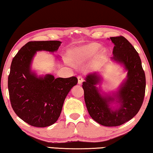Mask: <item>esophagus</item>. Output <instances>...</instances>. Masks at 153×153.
I'll return each mask as SVG.
<instances>
[{
  "mask_svg": "<svg viewBox=\"0 0 153 153\" xmlns=\"http://www.w3.org/2000/svg\"><path fill=\"white\" fill-rule=\"evenodd\" d=\"M77 79H78V84H81L84 81V78H83V77L81 76H77Z\"/></svg>",
  "mask_w": 153,
  "mask_h": 153,
  "instance_id": "1",
  "label": "esophagus"
}]
</instances>
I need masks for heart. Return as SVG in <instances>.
Listing matches in <instances>:
<instances>
[{
	"label": "heart",
	"instance_id": "heart-1",
	"mask_svg": "<svg viewBox=\"0 0 153 153\" xmlns=\"http://www.w3.org/2000/svg\"><path fill=\"white\" fill-rule=\"evenodd\" d=\"M100 49V45L97 43H92L90 45L86 46V47L82 49V51L77 54L76 59H75V61L77 63H79L82 59L86 56L94 55Z\"/></svg>",
	"mask_w": 153,
	"mask_h": 153
}]
</instances>
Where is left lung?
<instances>
[{
    "label": "left lung",
    "mask_w": 153,
    "mask_h": 153,
    "mask_svg": "<svg viewBox=\"0 0 153 153\" xmlns=\"http://www.w3.org/2000/svg\"><path fill=\"white\" fill-rule=\"evenodd\" d=\"M115 45L112 57L123 63L128 70V79L117 93L118 109L113 111L109 107L115 98L102 97L95 85L100 81L96 74H89L83 82L84 100L90 117L100 125L119 126L132 119L140 109L144 101L146 88V77L138 52L122 36L111 37Z\"/></svg>",
    "instance_id": "left-lung-1"
}]
</instances>
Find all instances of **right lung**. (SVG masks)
<instances>
[{"mask_svg":"<svg viewBox=\"0 0 153 153\" xmlns=\"http://www.w3.org/2000/svg\"><path fill=\"white\" fill-rule=\"evenodd\" d=\"M61 42L31 41L22 47L11 65L8 77L10 101L16 115L30 126L45 128L55 123L61 115L64 100L77 78H55L52 75L37 77L30 64L38 51L55 52Z\"/></svg>","mask_w":153,"mask_h":153,"instance_id":"add662e5","label":"right lung"}]
</instances>
